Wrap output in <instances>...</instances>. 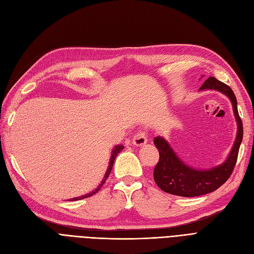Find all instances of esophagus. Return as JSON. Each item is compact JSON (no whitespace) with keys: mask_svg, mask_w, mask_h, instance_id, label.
<instances>
[{"mask_svg":"<svg viewBox=\"0 0 254 254\" xmlns=\"http://www.w3.org/2000/svg\"><path fill=\"white\" fill-rule=\"evenodd\" d=\"M148 142V136H146L144 130H139L138 133L135 134L133 138V144L136 146H142Z\"/></svg>","mask_w":254,"mask_h":254,"instance_id":"esophagus-1","label":"esophagus"}]
</instances>
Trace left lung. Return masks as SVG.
Wrapping results in <instances>:
<instances>
[{
    "instance_id": "left-lung-1",
    "label": "left lung",
    "mask_w": 254,
    "mask_h": 254,
    "mask_svg": "<svg viewBox=\"0 0 254 254\" xmlns=\"http://www.w3.org/2000/svg\"><path fill=\"white\" fill-rule=\"evenodd\" d=\"M207 89L220 92L230 99L237 124L235 141L223 163L213 168L200 170L185 163L165 138L155 137L154 144L159 152V161L154 169V181L162 191L167 193L183 197L208 194L218 189L232 174L243 140V122L237 112L236 97L230 87L214 77H210L204 81L199 91Z\"/></svg>"
}]
</instances>
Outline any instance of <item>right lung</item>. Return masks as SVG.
<instances>
[{
	"label": "right lung",
	"instance_id": "add662e5",
	"mask_svg": "<svg viewBox=\"0 0 254 254\" xmlns=\"http://www.w3.org/2000/svg\"><path fill=\"white\" fill-rule=\"evenodd\" d=\"M124 149H125V146H124V145H122V144H118V145H116L115 148H114V149L112 150V154H111V158H110V162H109L108 170H106V172H105V174H104V176H103V179L101 181L100 185L98 186L94 191L89 192V193H87V194H85V195H83V196H78V197H75V198L69 199V200H70V201H71V200H79V199H83V198H86V197H91V196H93L94 194H96L98 191H99V190L101 189V187L103 186V184L105 183L106 179H108V177H109L110 173H111L112 168H113V165H114V161H115V158L117 157V155H118L122 150H124Z\"/></svg>",
	"mask_w": 254,
	"mask_h": 254
}]
</instances>
